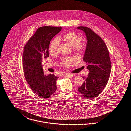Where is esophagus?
Returning <instances> with one entry per match:
<instances>
[{"label": "esophagus", "mask_w": 131, "mask_h": 131, "mask_svg": "<svg viewBox=\"0 0 131 131\" xmlns=\"http://www.w3.org/2000/svg\"><path fill=\"white\" fill-rule=\"evenodd\" d=\"M65 75L70 78H72L75 76V75L73 74H65Z\"/></svg>", "instance_id": "esophagus-1"}]
</instances>
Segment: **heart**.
I'll return each instance as SVG.
<instances>
[{"label":"heart","instance_id":"b5f03b06","mask_svg":"<svg viewBox=\"0 0 131 131\" xmlns=\"http://www.w3.org/2000/svg\"><path fill=\"white\" fill-rule=\"evenodd\" d=\"M59 40H62L72 47L74 51L82 53L84 50V46L81 43L82 40L80 37L73 32H69L53 40L50 43L49 51L52 55L57 54L59 46ZM76 60L73 57H68L63 59L61 64L65 68H69L76 63Z\"/></svg>","mask_w":131,"mask_h":131}]
</instances>
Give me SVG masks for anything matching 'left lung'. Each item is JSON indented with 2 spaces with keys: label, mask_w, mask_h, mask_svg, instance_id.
Here are the masks:
<instances>
[{
  "label": "left lung",
  "mask_w": 131,
  "mask_h": 131,
  "mask_svg": "<svg viewBox=\"0 0 131 131\" xmlns=\"http://www.w3.org/2000/svg\"><path fill=\"white\" fill-rule=\"evenodd\" d=\"M77 28L85 34L87 43L83 60L89 70L88 77L78 91L85 98L97 97L108 82L111 71V63L108 49L104 40L91 29L84 26Z\"/></svg>",
  "instance_id": "8db88e82"
}]
</instances>
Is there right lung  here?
Masks as SVG:
<instances>
[{
    "mask_svg": "<svg viewBox=\"0 0 131 131\" xmlns=\"http://www.w3.org/2000/svg\"><path fill=\"white\" fill-rule=\"evenodd\" d=\"M61 30V27H40L24 47L23 66L25 78L31 89L42 98H48L57 90L58 77L54 74L45 75L41 62L49 57L50 41Z\"/></svg>",
    "mask_w": 131,
    "mask_h": 131,
    "instance_id": "right-lung-1",
    "label": "right lung"
}]
</instances>
